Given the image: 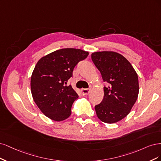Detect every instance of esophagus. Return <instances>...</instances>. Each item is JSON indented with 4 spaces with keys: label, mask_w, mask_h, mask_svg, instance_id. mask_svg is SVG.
<instances>
[{
    "label": "esophagus",
    "mask_w": 161,
    "mask_h": 161,
    "mask_svg": "<svg viewBox=\"0 0 161 161\" xmlns=\"http://www.w3.org/2000/svg\"><path fill=\"white\" fill-rule=\"evenodd\" d=\"M81 92L83 96H86L88 95V94L90 92V90L88 89V88H86V89H81Z\"/></svg>",
    "instance_id": "34e87169"
}]
</instances>
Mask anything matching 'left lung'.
I'll list each match as a JSON object with an SVG mask.
<instances>
[{
  "instance_id": "left-lung-1",
  "label": "left lung",
  "mask_w": 161,
  "mask_h": 161,
  "mask_svg": "<svg viewBox=\"0 0 161 161\" xmlns=\"http://www.w3.org/2000/svg\"><path fill=\"white\" fill-rule=\"evenodd\" d=\"M91 57L103 82L108 84L103 87L102 102L95 106L97 116L103 122H117L128 114L137 100V74L130 63L116 52H95Z\"/></svg>"
}]
</instances>
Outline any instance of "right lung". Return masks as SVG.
Masks as SVG:
<instances>
[{
	"label": "right lung",
	"mask_w": 161,
	"mask_h": 161,
	"mask_svg": "<svg viewBox=\"0 0 161 161\" xmlns=\"http://www.w3.org/2000/svg\"><path fill=\"white\" fill-rule=\"evenodd\" d=\"M88 55L79 49H61L43 57L36 64L31 78V94L47 117L59 122L71 115L72 104L78 95L67 82L76 65Z\"/></svg>",
	"instance_id": "right-lung-1"
}]
</instances>
